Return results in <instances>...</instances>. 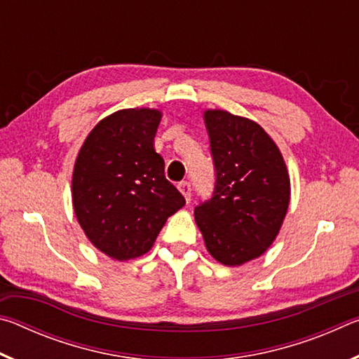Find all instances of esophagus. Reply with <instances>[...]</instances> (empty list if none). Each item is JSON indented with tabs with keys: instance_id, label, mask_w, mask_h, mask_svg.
Segmentation results:
<instances>
[{
	"instance_id": "obj_1",
	"label": "esophagus",
	"mask_w": 359,
	"mask_h": 359,
	"mask_svg": "<svg viewBox=\"0 0 359 359\" xmlns=\"http://www.w3.org/2000/svg\"><path fill=\"white\" fill-rule=\"evenodd\" d=\"M177 188L180 190V193L184 194L187 201H190V199H191V185H190V182H180V184L177 185Z\"/></svg>"
}]
</instances>
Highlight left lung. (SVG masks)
Wrapping results in <instances>:
<instances>
[{
  "mask_svg": "<svg viewBox=\"0 0 359 359\" xmlns=\"http://www.w3.org/2000/svg\"><path fill=\"white\" fill-rule=\"evenodd\" d=\"M215 188L194 208L208 252L241 266L276 241L290 204V175L280 150L257 121L226 111L204 112Z\"/></svg>",
  "mask_w": 359,
  "mask_h": 359,
  "instance_id": "8db88e82",
  "label": "left lung"
}]
</instances>
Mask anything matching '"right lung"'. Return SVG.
<instances>
[{
	"instance_id": "right-lung-1",
	"label": "right lung",
	"mask_w": 359,
	"mask_h": 359,
	"mask_svg": "<svg viewBox=\"0 0 359 359\" xmlns=\"http://www.w3.org/2000/svg\"><path fill=\"white\" fill-rule=\"evenodd\" d=\"M161 112L121 109L102 118L79 150L72 205L88 241L118 261L147 253L185 198L154 147Z\"/></svg>"
}]
</instances>
